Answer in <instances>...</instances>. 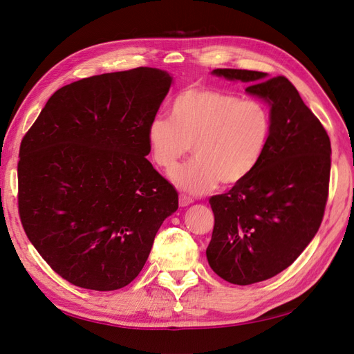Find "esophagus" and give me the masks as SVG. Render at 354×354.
<instances>
[{"label":"esophagus","instance_id":"esophagus-1","mask_svg":"<svg viewBox=\"0 0 354 354\" xmlns=\"http://www.w3.org/2000/svg\"><path fill=\"white\" fill-rule=\"evenodd\" d=\"M192 202H194V201H192V198H189L186 195H180V201H178L180 207H187V205H190Z\"/></svg>","mask_w":354,"mask_h":354}]
</instances>
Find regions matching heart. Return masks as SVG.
<instances>
[{
  "label": "heart",
  "mask_w": 354,
  "mask_h": 354,
  "mask_svg": "<svg viewBox=\"0 0 354 354\" xmlns=\"http://www.w3.org/2000/svg\"><path fill=\"white\" fill-rule=\"evenodd\" d=\"M270 133L272 116L261 102L192 85L174 97L171 118H153L146 137L152 160L165 173L174 171L194 146L196 159L180 167L173 180L189 194L201 195L218 181L234 186L250 177Z\"/></svg>",
  "instance_id": "heart-1"
}]
</instances>
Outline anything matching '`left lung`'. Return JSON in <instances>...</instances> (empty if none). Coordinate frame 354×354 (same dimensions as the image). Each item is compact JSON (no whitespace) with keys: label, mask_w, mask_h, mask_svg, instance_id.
Returning <instances> with one entry per match:
<instances>
[{"label":"left lung","mask_w":354,"mask_h":354,"mask_svg":"<svg viewBox=\"0 0 354 354\" xmlns=\"http://www.w3.org/2000/svg\"><path fill=\"white\" fill-rule=\"evenodd\" d=\"M248 82L270 103L272 133L260 164L241 183L209 198L211 269L234 285H251L291 266L315 238L329 192L330 140L288 78L246 69H214Z\"/></svg>","instance_id":"1"}]
</instances>
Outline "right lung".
<instances>
[{
  "mask_svg": "<svg viewBox=\"0 0 354 354\" xmlns=\"http://www.w3.org/2000/svg\"><path fill=\"white\" fill-rule=\"evenodd\" d=\"M171 81L136 68L65 85L20 143V221L75 286L115 291L133 282L178 208L177 190L146 159L147 127Z\"/></svg>",
  "mask_w": 354,
  "mask_h": 354,
  "instance_id": "1",
  "label": "right lung"
}]
</instances>
